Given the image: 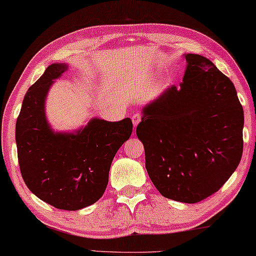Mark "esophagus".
<instances>
[{"label":"esophagus","instance_id":"obj_1","mask_svg":"<svg viewBox=\"0 0 256 256\" xmlns=\"http://www.w3.org/2000/svg\"><path fill=\"white\" fill-rule=\"evenodd\" d=\"M141 122V115L139 112H136L132 115V123H133V126L136 128V125H138Z\"/></svg>","mask_w":256,"mask_h":256}]
</instances>
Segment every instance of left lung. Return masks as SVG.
Listing matches in <instances>:
<instances>
[{
  "mask_svg": "<svg viewBox=\"0 0 256 256\" xmlns=\"http://www.w3.org/2000/svg\"><path fill=\"white\" fill-rule=\"evenodd\" d=\"M180 88L144 106L136 136L146 169L168 199L196 204L217 192L242 155L244 110L234 85L204 56L186 54Z\"/></svg>",
  "mask_w": 256,
  "mask_h": 256,
  "instance_id": "1",
  "label": "left lung"
}]
</instances>
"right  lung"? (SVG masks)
I'll return each mask as SVG.
<instances>
[{"label":"right lung","instance_id":"1","mask_svg":"<svg viewBox=\"0 0 256 256\" xmlns=\"http://www.w3.org/2000/svg\"><path fill=\"white\" fill-rule=\"evenodd\" d=\"M68 70L55 63L30 87L16 123L22 177L30 192L52 207L78 210L104 196L114 158L132 133V120L93 118L78 131L55 132L44 104L48 90Z\"/></svg>","mask_w":256,"mask_h":256}]
</instances>
